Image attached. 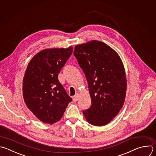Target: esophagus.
<instances>
[{
  "label": "esophagus",
  "instance_id": "1",
  "mask_svg": "<svg viewBox=\"0 0 156 156\" xmlns=\"http://www.w3.org/2000/svg\"><path fill=\"white\" fill-rule=\"evenodd\" d=\"M79 97H80L79 94H75V95H74V96L73 97V100L74 101H77L78 100Z\"/></svg>",
  "mask_w": 156,
  "mask_h": 156
}]
</instances>
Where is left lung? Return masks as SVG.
Here are the masks:
<instances>
[{"label":"left lung","mask_w":156,"mask_h":156,"mask_svg":"<svg viewBox=\"0 0 156 156\" xmlns=\"http://www.w3.org/2000/svg\"><path fill=\"white\" fill-rule=\"evenodd\" d=\"M73 55L84 73L91 98V106L83 111V115L93 126H105L125 101L127 80L122 61L113 48L98 40L76 45Z\"/></svg>","instance_id":"1"}]
</instances>
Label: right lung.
<instances>
[{
  "label": "right lung",
  "instance_id": "add662e5",
  "mask_svg": "<svg viewBox=\"0 0 156 156\" xmlns=\"http://www.w3.org/2000/svg\"><path fill=\"white\" fill-rule=\"evenodd\" d=\"M72 52V46L44 49L27 67L23 81L24 100L27 108L44 123L59 121L72 101L58 80V74Z\"/></svg>",
  "mask_w": 156,
  "mask_h": 156
}]
</instances>
